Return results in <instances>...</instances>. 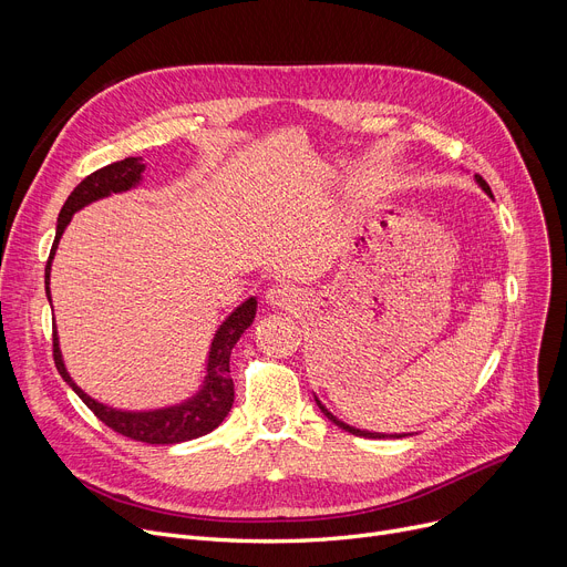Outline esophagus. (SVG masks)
<instances>
[{
  "label": "esophagus",
  "mask_w": 567,
  "mask_h": 567,
  "mask_svg": "<svg viewBox=\"0 0 567 567\" xmlns=\"http://www.w3.org/2000/svg\"><path fill=\"white\" fill-rule=\"evenodd\" d=\"M264 301H266V306H271V308L291 310V308H296V303H299V289L291 287V285H285V282L274 285L271 289L266 291Z\"/></svg>",
  "instance_id": "34e87169"
}]
</instances>
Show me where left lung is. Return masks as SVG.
I'll use <instances>...</instances> for the list:
<instances>
[{
    "instance_id": "obj_1",
    "label": "left lung",
    "mask_w": 567,
    "mask_h": 567,
    "mask_svg": "<svg viewBox=\"0 0 567 567\" xmlns=\"http://www.w3.org/2000/svg\"><path fill=\"white\" fill-rule=\"evenodd\" d=\"M475 178V184H478L489 197H492V190H489V186H487V182H485V178L481 176V174H475L473 176ZM315 402H317V406L321 409V413L326 415V419H329L331 423H336L338 427H342L344 432H349V434H355V436H365V439H383V436H395V439H402V436H411V434H406V432H402V434H385V432H370V430H361V427H353V425H347L344 421H340L338 419V415H333L329 409H326L323 404H321V400L315 395Z\"/></svg>"
}]
</instances>
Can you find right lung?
<instances>
[{
    "mask_svg": "<svg viewBox=\"0 0 567 567\" xmlns=\"http://www.w3.org/2000/svg\"><path fill=\"white\" fill-rule=\"evenodd\" d=\"M144 169H146V165L142 163L140 156L116 161L103 169H96L94 174H89L84 182H80L78 188L69 195V199L64 202L62 212H59V218H56L54 244H52L48 266H45V293H48L50 306H52L50 268H52V259H54V252L59 246V238H62L71 218L80 212V208L89 206L92 202L110 197L112 193H126V190L137 188L142 184ZM255 315H257L255 296H250V299H246L241 306H236L227 315V319L218 326V331L214 333L212 347H208L206 374L199 383V389L190 398L176 402V404L133 411V409H116V406L94 400L92 395H86L66 370L62 349H59L56 323H54V336H52L54 365H56L59 374H62V379L75 391V395L114 432L124 434L128 439H135V441L161 443V445L190 441V439L214 432L225 421V415L229 413V409L234 404V381L229 377V355H231V349L238 342V338H241L244 331L255 321Z\"/></svg>",
    "mask_w": 567,
    "mask_h": 567,
    "instance_id": "obj_1",
    "label": "right lung"
}]
</instances>
